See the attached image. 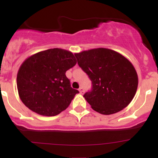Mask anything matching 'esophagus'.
<instances>
[{"label": "esophagus", "mask_w": 158, "mask_h": 158, "mask_svg": "<svg viewBox=\"0 0 158 158\" xmlns=\"http://www.w3.org/2000/svg\"><path fill=\"white\" fill-rule=\"evenodd\" d=\"M79 93H80L81 94H84V89H83V88H79Z\"/></svg>", "instance_id": "1"}]
</instances>
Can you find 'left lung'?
I'll return each mask as SVG.
<instances>
[{"mask_svg": "<svg viewBox=\"0 0 158 158\" xmlns=\"http://www.w3.org/2000/svg\"><path fill=\"white\" fill-rule=\"evenodd\" d=\"M78 64L92 81V90L83 97L94 110L105 115L129 105L138 85L135 67L119 52L95 48L75 53Z\"/></svg>", "mask_w": 158, "mask_h": 158, "instance_id": "8db88e82", "label": "left lung"}]
</instances>
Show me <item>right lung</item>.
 <instances>
[{
  "instance_id": "right-lung-1",
  "label": "right lung",
  "mask_w": 158,
  "mask_h": 158,
  "mask_svg": "<svg viewBox=\"0 0 158 158\" xmlns=\"http://www.w3.org/2000/svg\"><path fill=\"white\" fill-rule=\"evenodd\" d=\"M76 64L73 54L60 48L49 49L28 57L17 74L21 100L40 115L52 117L60 114L79 93L71 88L65 75Z\"/></svg>"
}]
</instances>
